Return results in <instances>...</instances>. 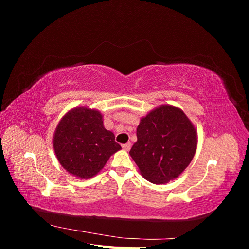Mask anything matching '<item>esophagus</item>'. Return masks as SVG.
Wrapping results in <instances>:
<instances>
[{
  "mask_svg": "<svg viewBox=\"0 0 249 249\" xmlns=\"http://www.w3.org/2000/svg\"><path fill=\"white\" fill-rule=\"evenodd\" d=\"M131 146H132V144H131V142H127V143H125V144H124L123 145V148L124 149V150H130V148H131Z\"/></svg>",
  "mask_w": 249,
  "mask_h": 249,
  "instance_id": "obj_1",
  "label": "esophagus"
}]
</instances>
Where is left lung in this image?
I'll use <instances>...</instances> for the list:
<instances>
[{
	"label": "left lung",
	"instance_id": "obj_1",
	"mask_svg": "<svg viewBox=\"0 0 249 249\" xmlns=\"http://www.w3.org/2000/svg\"><path fill=\"white\" fill-rule=\"evenodd\" d=\"M197 148V130L182 109L166 104L140 118L130 150L141 176L162 185L179 177Z\"/></svg>",
	"mask_w": 249,
	"mask_h": 249
}]
</instances>
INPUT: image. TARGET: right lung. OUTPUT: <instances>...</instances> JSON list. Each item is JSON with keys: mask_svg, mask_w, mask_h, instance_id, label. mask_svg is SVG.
Returning a JSON list of instances; mask_svg holds the SVG:
<instances>
[{"mask_svg": "<svg viewBox=\"0 0 249 249\" xmlns=\"http://www.w3.org/2000/svg\"><path fill=\"white\" fill-rule=\"evenodd\" d=\"M53 147L61 166L82 179L96 176L110 157L122 149L114 134L105 129L102 113L87 106L74 107L60 119Z\"/></svg>", "mask_w": 249, "mask_h": 249, "instance_id": "right-lung-1", "label": "right lung"}]
</instances>
